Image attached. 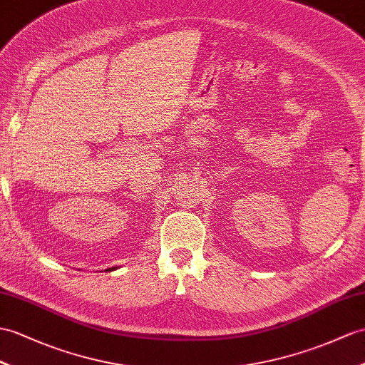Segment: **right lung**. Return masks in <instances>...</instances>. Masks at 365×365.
Segmentation results:
<instances>
[{
    "label": "right lung",
    "instance_id": "1",
    "mask_svg": "<svg viewBox=\"0 0 365 365\" xmlns=\"http://www.w3.org/2000/svg\"><path fill=\"white\" fill-rule=\"evenodd\" d=\"M113 269H115V268H110V269H106V271H113Z\"/></svg>",
    "mask_w": 365,
    "mask_h": 365
}]
</instances>
